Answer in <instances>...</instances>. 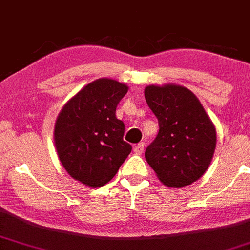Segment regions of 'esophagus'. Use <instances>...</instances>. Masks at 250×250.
Wrapping results in <instances>:
<instances>
[{"mask_svg":"<svg viewBox=\"0 0 250 250\" xmlns=\"http://www.w3.org/2000/svg\"><path fill=\"white\" fill-rule=\"evenodd\" d=\"M144 146H146V144H144V142H141V143H138V144H136V146H134V152L136 155H141L143 152V150H144Z\"/></svg>","mask_w":250,"mask_h":250,"instance_id":"esophagus-1","label":"esophagus"}]
</instances>
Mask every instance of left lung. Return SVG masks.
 Wrapping results in <instances>:
<instances>
[{"label": "left lung", "instance_id": "obj_1", "mask_svg": "<svg viewBox=\"0 0 250 250\" xmlns=\"http://www.w3.org/2000/svg\"><path fill=\"white\" fill-rule=\"evenodd\" d=\"M159 131L146 159L167 188L190 185L206 172L216 146V131L200 101L186 87L167 83L144 89Z\"/></svg>", "mask_w": 250, "mask_h": 250}]
</instances>
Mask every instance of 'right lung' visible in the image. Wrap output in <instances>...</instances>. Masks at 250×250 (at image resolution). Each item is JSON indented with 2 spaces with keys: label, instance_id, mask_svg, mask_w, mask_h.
Returning a JSON list of instances; mask_svg holds the SVG:
<instances>
[{
  "label": "right lung",
  "instance_id": "right-lung-1",
  "mask_svg": "<svg viewBox=\"0 0 250 250\" xmlns=\"http://www.w3.org/2000/svg\"><path fill=\"white\" fill-rule=\"evenodd\" d=\"M128 86L101 78L77 93L60 110L55 125L59 161L73 179L101 188L113 179L131 151L123 141L125 123L116 107Z\"/></svg>",
  "mask_w": 250,
  "mask_h": 250
}]
</instances>
